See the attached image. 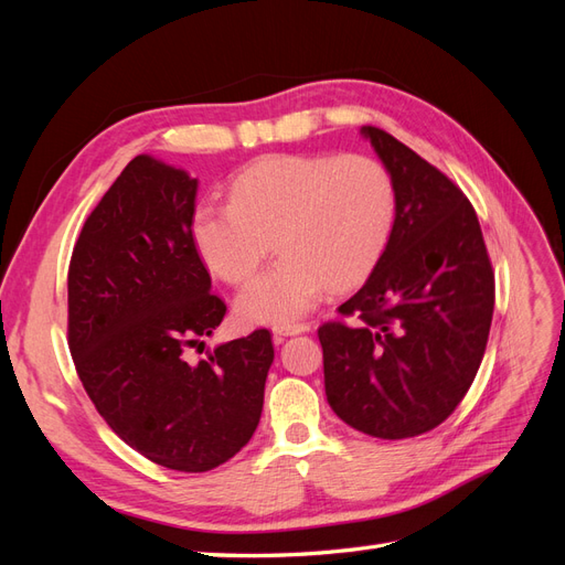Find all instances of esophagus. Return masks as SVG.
Listing matches in <instances>:
<instances>
[{
  "instance_id": "obj_1",
  "label": "esophagus",
  "mask_w": 565,
  "mask_h": 565,
  "mask_svg": "<svg viewBox=\"0 0 565 565\" xmlns=\"http://www.w3.org/2000/svg\"><path fill=\"white\" fill-rule=\"evenodd\" d=\"M303 332H311V324H306V322L278 324V328H273V341H276V344H282L285 337H295V334H303Z\"/></svg>"
}]
</instances>
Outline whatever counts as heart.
<instances>
[{
    "mask_svg": "<svg viewBox=\"0 0 565 565\" xmlns=\"http://www.w3.org/2000/svg\"><path fill=\"white\" fill-rule=\"evenodd\" d=\"M396 221V185L365 156H270L231 181V202L200 200L191 241L216 278L243 282L273 245L280 256L235 299L249 324H289L328 287L349 289L380 264Z\"/></svg>",
    "mask_w": 565,
    "mask_h": 565,
    "instance_id": "obj_1",
    "label": "heart"
}]
</instances>
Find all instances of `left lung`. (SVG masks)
<instances>
[{"label": "left lung", "instance_id": "obj_1", "mask_svg": "<svg viewBox=\"0 0 565 565\" xmlns=\"http://www.w3.org/2000/svg\"><path fill=\"white\" fill-rule=\"evenodd\" d=\"M396 185V221L380 264L339 306L353 324L318 330L334 415L374 438L436 429L483 361L494 276L478 216L434 164L377 127H361Z\"/></svg>", "mask_w": 565, "mask_h": 565}]
</instances>
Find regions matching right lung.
Masks as SVG:
<instances>
[{
  "mask_svg": "<svg viewBox=\"0 0 565 565\" xmlns=\"http://www.w3.org/2000/svg\"><path fill=\"white\" fill-rule=\"evenodd\" d=\"M198 179L136 156L84 224L67 270V344L110 429L160 467L200 473L241 452L262 417L268 330L216 344L226 316L191 231Z\"/></svg>",
  "mask_w": 565,
  "mask_h": 565,
  "instance_id": "obj_1",
  "label": "right lung"
}]
</instances>
